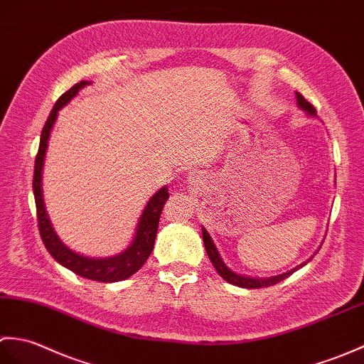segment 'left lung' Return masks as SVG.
Wrapping results in <instances>:
<instances>
[{"label":"left lung","instance_id":"8db88e82","mask_svg":"<svg viewBox=\"0 0 364 364\" xmlns=\"http://www.w3.org/2000/svg\"><path fill=\"white\" fill-rule=\"evenodd\" d=\"M296 98H297L299 107H301L305 112H309L310 115H316V110H314V107L311 106L309 101L304 98L301 93L297 92L296 93ZM203 238H204V246H205V250H207V255L210 258V262H212V264L215 266V269L218 271V274H220V276L225 282H229V284H232V285H237V287H241V288H264V287H271V285H276V284H279V282L289 277L299 268V266H297V268H294L291 271H288L285 274H280V276L271 277V279H254V277L241 276V274L233 272V271H230L228 268V266H225V263L223 262V258L220 257V254H218V250H216V247L213 245L212 238H210L208 232L204 228H203Z\"/></svg>","mask_w":364,"mask_h":364}]
</instances>
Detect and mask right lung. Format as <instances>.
<instances>
[{
    "mask_svg": "<svg viewBox=\"0 0 364 364\" xmlns=\"http://www.w3.org/2000/svg\"><path fill=\"white\" fill-rule=\"evenodd\" d=\"M87 84L90 82H87V80H80L79 84H75L68 92L63 93L58 100V102L54 104L51 114L48 117L46 123L43 126L42 135H40L38 152L36 156V164H34L32 190H34L40 237H42L45 247L48 249V252L53 255L54 260L60 263L62 266H65V268H68L70 271L77 274L80 277L96 280V282H104V284H110V282H119L131 277L132 274H135L144 263H146L152 249H154V241L157 235L161 208H164L169 195H168V188L164 187L149 199L148 205L144 207L143 213L140 216L134 243L119 255L109 257V258H88L84 255H79L63 245L59 240V237L55 235V232L50 223V218L46 215L43 196H42L43 159H45L46 146H48V139H50V132L54 126L55 118H58V112L65 106L73 96H76V93L80 90V88L85 87Z\"/></svg>",
    "mask_w": 364,
    "mask_h": 364,
    "instance_id": "right-lung-1",
    "label": "right lung"
}]
</instances>
